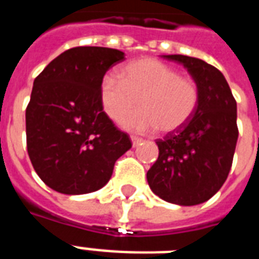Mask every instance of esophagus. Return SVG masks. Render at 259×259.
Segmentation results:
<instances>
[{"label":"esophagus","mask_w":259,"mask_h":259,"mask_svg":"<svg viewBox=\"0 0 259 259\" xmlns=\"http://www.w3.org/2000/svg\"><path fill=\"white\" fill-rule=\"evenodd\" d=\"M130 140H132V142H133V146H137L138 144H140V142L142 141L141 138L136 137V136H132V137H130Z\"/></svg>","instance_id":"34e87169"}]
</instances>
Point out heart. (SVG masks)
Returning a JSON list of instances; mask_svg holds the SVG:
<instances>
[{
  "instance_id": "obj_1",
  "label": "heart",
  "mask_w": 259,
  "mask_h": 259,
  "mask_svg": "<svg viewBox=\"0 0 259 259\" xmlns=\"http://www.w3.org/2000/svg\"><path fill=\"white\" fill-rule=\"evenodd\" d=\"M99 98L106 115L119 121L137 107L141 109L122 119V126L134 132L172 133L187 125L199 105L200 93L195 80L156 59L129 63L119 78L106 74L101 79Z\"/></svg>"
}]
</instances>
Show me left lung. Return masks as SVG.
<instances>
[{"label": "left lung", "mask_w": 259, "mask_h": 259, "mask_svg": "<svg viewBox=\"0 0 259 259\" xmlns=\"http://www.w3.org/2000/svg\"><path fill=\"white\" fill-rule=\"evenodd\" d=\"M180 63L197 84L200 98L181 129L157 140L158 158L146 173L150 189L179 205L204 203L221 189L237 146V102L221 71L185 55H162Z\"/></svg>", "instance_id": "obj_1"}]
</instances>
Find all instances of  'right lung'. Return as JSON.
I'll list each match as a JSON object with an SVG mask.
<instances>
[{
  "label": "right lung",
  "mask_w": 259,
  "mask_h": 259,
  "mask_svg": "<svg viewBox=\"0 0 259 259\" xmlns=\"http://www.w3.org/2000/svg\"><path fill=\"white\" fill-rule=\"evenodd\" d=\"M123 59L113 48L75 47L34 79L25 113L26 148L38 177L56 192L98 191L132 148L99 98L101 79Z\"/></svg>",
  "instance_id": "right-lung-1"
}]
</instances>
